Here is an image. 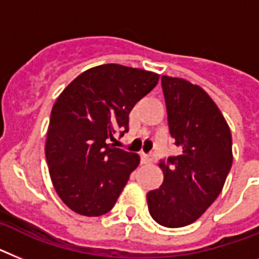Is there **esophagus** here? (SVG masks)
<instances>
[{"label": "esophagus", "instance_id": "34e87169", "mask_svg": "<svg viewBox=\"0 0 259 259\" xmlns=\"http://www.w3.org/2000/svg\"><path fill=\"white\" fill-rule=\"evenodd\" d=\"M142 163L143 164H151L154 161V156L151 154H142Z\"/></svg>", "mask_w": 259, "mask_h": 259}]
</instances>
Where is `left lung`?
Instances as JSON below:
<instances>
[{"label": "left lung", "instance_id": "8db88e82", "mask_svg": "<svg viewBox=\"0 0 259 259\" xmlns=\"http://www.w3.org/2000/svg\"><path fill=\"white\" fill-rule=\"evenodd\" d=\"M168 125L177 156L159 163L164 180L147 193L152 219L167 228L194 223L223 189L232 167V136L208 94L198 84L161 75Z\"/></svg>", "mask_w": 259, "mask_h": 259}]
</instances>
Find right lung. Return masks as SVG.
<instances>
[{
	"instance_id": "add662e5",
	"label": "right lung",
	"mask_w": 259,
	"mask_h": 259,
	"mask_svg": "<svg viewBox=\"0 0 259 259\" xmlns=\"http://www.w3.org/2000/svg\"><path fill=\"white\" fill-rule=\"evenodd\" d=\"M157 80L152 71L105 64L83 71L60 94L52 108L46 157L53 188L71 211L100 217L112 210L139 155L108 139L118 129L127 132L130 111Z\"/></svg>"
}]
</instances>
